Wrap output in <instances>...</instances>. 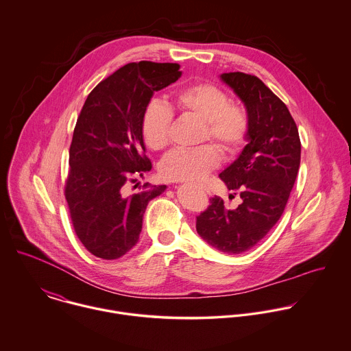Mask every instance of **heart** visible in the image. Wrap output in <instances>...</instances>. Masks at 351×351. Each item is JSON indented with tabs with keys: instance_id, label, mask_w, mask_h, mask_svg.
<instances>
[{
	"instance_id": "heart-1",
	"label": "heart",
	"mask_w": 351,
	"mask_h": 351,
	"mask_svg": "<svg viewBox=\"0 0 351 351\" xmlns=\"http://www.w3.org/2000/svg\"><path fill=\"white\" fill-rule=\"evenodd\" d=\"M174 106L182 116L203 121L200 140H211L225 155L235 154L246 138V113L229 104L228 95L217 86H186L174 95ZM171 118L170 108L160 101H151L145 106L140 119V133L148 148L158 151L167 145ZM219 160L218 149L210 144L174 149L162 159L159 171L167 181H199L214 170Z\"/></svg>"
}]
</instances>
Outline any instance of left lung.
I'll return each instance as SVG.
<instances>
[{
	"instance_id": "1",
	"label": "left lung",
	"mask_w": 351,
	"mask_h": 351,
	"mask_svg": "<svg viewBox=\"0 0 351 351\" xmlns=\"http://www.w3.org/2000/svg\"><path fill=\"white\" fill-rule=\"evenodd\" d=\"M247 116L246 145L221 174L242 203L230 210L215 196L197 217L196 230L215 249L238 254L258 243L276 225L294 186L301 160L297 125L286 105L256 76L222 73Z\"/></svg>"
}]
</instances>
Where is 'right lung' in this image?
<instances>
[{
  "label": "right lung",
  "mask_w": 351,
  "mask_h": 351,
  "mask_svg": "<svg viewBox=\"0 0 351 351\" xmlns=\"http://www.w3.org/2000/svg\"><path fill=\"white\" fill-rule=\"evenodd\" d=\"M178 64H126L87 97L69 149L65 197L75 232L94 256L114 260L138 241L148 203L166 191L128 195L129 182L151 170L140 133L154 93L181 77Z\"/></svg>",
  "instance_id": "obj_1"
}]
</instances>
